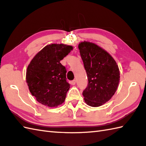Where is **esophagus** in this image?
I'll return each mask as SVG.
<instances>
[{
	"label": "esophagus",
	"instance_id": "34e87169",
	"mask_svg": "<svg viewBox=\"0 0 146 146\" xmlns=\"http://www.w3.org/2000/svg\"><path fill=\"white\" fill-rule=\"evenodd\" d=\"M71 84L73 85H75L76 84V80H72L71 82Z\"/></svg>",
	"mask_w": 146,
	"mask_h": 146
}]
</instances>
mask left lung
I'll return each instance as SVG.
<instances>
[{
	"label": "left lung",
	"instance_id": "8db88e82",
	"mask_svg": "<svg viewBox=\"0 0 146 146\" xmlns=\"http://www.w3.org/2000/svg\"><path fill=\"white\" fill-rule=\"evenodd\" d=\"M78 48L88 77V85L83 92L85 102L90 106H101L118 88V66L107 51L94 43L82 42Z\"/></svg>",
	"mask_w": 146,
	"mask_h": 146
}]
</instances>
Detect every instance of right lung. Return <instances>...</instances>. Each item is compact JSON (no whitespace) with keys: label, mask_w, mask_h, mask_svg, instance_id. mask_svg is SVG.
Wrapping results in <instances>:
<instances>
[{"label":"right lung","mask_w":146,"mask_h":146,"mask_svg":"<svg viewBox=\"0 0 146 146\" xmlns=\"http://www.w3.org/2000/svg\"><path fill=\"white\" fill-rule=\"evenodd\" d=\"M73 50L63 44L47 45L28 64L26 80L31 95L40 103L57 107L63 103L70 85L66 81V69L60 61Z\"/></svg>","instance_id":"right-lung-1"}]
</instances>
